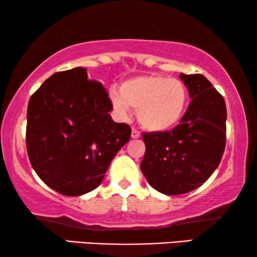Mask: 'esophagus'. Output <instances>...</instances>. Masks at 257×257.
I'll return each mask as SVG.
<instances>
[{
	"label": "esophagus",
	"mask_w": 257,
	"mask_h": 257,
	"mask_svg": "<svg viewBox=\"0 0 257 257\" xmlns=\"http://www.w3.org/2000/svg\"><path fill=\"white\" fill-rule=\"evenodd\" d=\"M131 137L133 139H138L140 137V132L138 131V130L136 128H132V132H131Z\"/></svg>",
	"instance_id": "1"
}]
</instances>
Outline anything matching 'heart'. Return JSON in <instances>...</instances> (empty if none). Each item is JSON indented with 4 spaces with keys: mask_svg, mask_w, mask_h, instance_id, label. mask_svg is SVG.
Returning a JSON list of instances; mask_svg holds the SVG:
<instances>
[{
    "mask_svg": "<svg viewBox=\"0 0 257 257\" xmlns=\"http://www.w3.org/2000/svg\"><path fill=\"white\" fill-rule=\"evenodd\" d=\"M110 99L119 115H126L128 106L137 110L144 128L163 132L180 120L187 104V89L181 80L164 76H139L125 80Z\"/></svg>",
    "mask_w": 257,
    "mask_h": 257,
    "instance_id": "b5f03b06",
    "label": "heart"
}]
</instances>
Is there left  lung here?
Instances as JSON below:
<instances>
[{
    "label": "left lung",
    "mask_w": 257,
    "mask_h": 257,
    "mask_svg": "<svg viewBox=\"0 0 257 257\" xmlns=\"http://www.w3.org/2000/svg\"><path fill=\"white\" fill-rule=\"evenodd\" d=\"M191 104L171 131L143 133L146 151L140 165L146 180L166 195L198 188L219 166L226 146L223 97L202 75H185Z\"/></svg>",
    "instance_id": "1"
}]
</instances>
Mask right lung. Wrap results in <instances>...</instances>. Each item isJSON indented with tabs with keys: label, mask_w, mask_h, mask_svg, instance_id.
Masks as SVG:
<instances>
[{
	"label": "right lung",
	"mask_w": 257,
	"mask_h": 257,
	"mask_svg": "<svg viewBox=\"0 0 257 257\" xmlns=\"http://www.w3.org/2000/svg\"><path fill=\"white\" fill-rule=\"evenodd\" d=\"M106 90L86 69L56 72L31 96L27 151L41 180L78 196L103 181L111 161L131 138V127L112 120Z\"/></svg>",
	"instance_id": "obj_1"
}]
</instances>
